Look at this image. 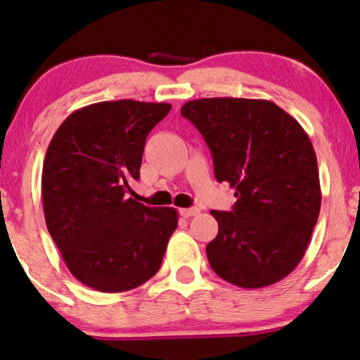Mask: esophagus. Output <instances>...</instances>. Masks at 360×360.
<instances>
[{
	"label": "esophagus",
	"mask_w": 360,
	"mask_h": 360,
	"mask_svg": "<svg viewBox=\"0 0 360 360\" xmlns=\"http://www.w3.org/2000/svg\"><path fill=\"white\" fill-rule=\"evenodd\" d=\"M179 214L183 215V217H193V215H198L199 214V209L198 207H189V209H179Z\"/></svg>",
	"instance_id": "obj_1"
}]
</instances>
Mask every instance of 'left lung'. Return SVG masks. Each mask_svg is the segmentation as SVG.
I'll use <instances>...</instances> for the list:
<instances>
[{"mask_svg": "<svg viewBox=\"0 0 360 360\" xmlns=\"http://www.w3.org/2000/svg\"><path fill=\"white\" fill-rule=\"evenodd\" d=\"M236 189L230 212L212 210L219 233L205 247L212 270L240 288H263L295 270L319 217L314 148L303 127L268 100L199 98L181 108Z\"/></svg>", "mask_w": 360, "mask_h": 360, "instance_id": "obj_1", "label": "left lung"}]
</instances>
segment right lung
Instances as JSON below:
<instances>
[{
  "label": "right lung",
  "instance_id": "1",
  "mask_svg": "<svg viewBox=\"0 0 360 360\" xmlns=\"http://www.w3.org/2000/svg\"><path fill=\"white\" fill-rule=\"evenodd\" d=\"M169 110L136 100L94 103L52 136L42 166L46 225L72 275L90 288L122 293L160 270L176 209L127 194L140 177L146 136Z\"/></svg>",
  "mask_w": 360,
  "mask_h": 360
}]
</instances>
